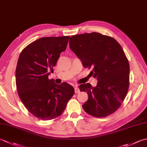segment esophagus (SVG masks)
<instances>
[{
	"mask_svg": "<svg viewBox=\"0 0 147 147\" xmlns=\"http://www.w3.org/2000/svg\"><path fill=\"white\" fill-rule=\"evenodd\" d=\"M74 91H75V93H80V89L78 88V86L77 85H76L75 86H74Z\"/></svg>",
	"mask_w": 147,
	"mask_h": 147,
	"instance_id": "esophagus-1",
	"label": "esophagus"
}]
</instances>
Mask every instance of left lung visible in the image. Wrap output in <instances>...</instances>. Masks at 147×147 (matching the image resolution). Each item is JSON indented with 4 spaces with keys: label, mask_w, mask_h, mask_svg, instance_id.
I'll list each match as a JSON object with an SVG mask.
<instances>
[{
    "label": "left lung",
    "mask_w": 147,
    "mask_h": 147,
    "mask_svg": "<svg viewBox=\"0 0 147 147\" xmlns=\"http://www.w3.org/2000/svg\"><path fill=\"white\" fill-rule=\"evenodd\" d=\"M69 43L83 67L93 68L90 74L98 81L95 87L88 83L80 85V91L88 95L83 109L96 117L114 113L129 88V64L121 46L114 38L96 32L73 35Z\"/></svg>",
    "instance_id": "left-lung-1"
}]
</instances>
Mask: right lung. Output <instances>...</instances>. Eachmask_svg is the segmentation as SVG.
<instances>
[{"label":"right lung","mask_w":147,"mask_h":147,"mask_svg":"<svg viewBox=\"0 0 147 147\" xmlns=\"http://www.w3.org/2000/svg\"><path fill=\"white\" fill-rule=\"evenodd\" d=\"M69 38H40L26 47L19 57L16 69L18 95L27 110L41 120L60 116L74 93L69 84L57 85L49 79Z\"/></svg>","instance_id":"obj_1"}]
</instances>
